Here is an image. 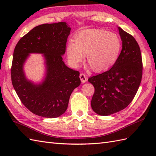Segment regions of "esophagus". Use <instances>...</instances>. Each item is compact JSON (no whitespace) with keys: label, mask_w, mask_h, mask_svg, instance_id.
I'll return each instance as SVG.
<instances>
[{"label":"esophagus","mask_w":156,"mask_h":156,"mask_svg":"<svg viewBox=\"0 0 156 156\" xmlns=\"http://www.w3.org/2000/svg\"><path fill=\"white\" fill-rule=\"evenodd\" d=\"M80 80L82 82V83H85V82L87 81V76H86L84 74H83V73H82V74H80Z\"/></svg>","instance_id":"obj_1"}]
</instances>
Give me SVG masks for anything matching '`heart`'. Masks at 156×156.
I'll list each match as a JSON object with an SVG mask.
<instances>
[{
	"mask_svg": "<svg viewBox=\"0 0 156 156\" xmlns=\"http://www.w3.org/2000/svg\"><path fill=\"white\" fill-rule=\"evenodd\" d=\"M121 49V39L116 34L99 29H87L76 34L74 43L69 42L66 46V54L75 67L80 65L86 55L91 69L101 72L115 64Z\"/></svg>",
	"mask_w": 156,
	"mask_h": 156,
	"instance_id": "1",
	"label": "heart"
}]
</instances>
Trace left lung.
<instances>
[{
  "label": "left lung",
  "mask_w": 156,
  "mask_h": 156,
  "mask_svg": "<svg viewBox=\"0 0 156 156\" xmlns=\"http://www.w3.org/2000/svg\"><path fill=\"white\" fill-rule=\"evenodd\" d=\"M122 50L112 68L92 76L94 86L91 107L96 113L108 116L122 111L133 101L140 87L143 64L140 46L133 36L118 27Z\"/></svg>",
  "instance_id": "left-lung-1"
}]
</instances>
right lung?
I'll list each match as a JSON object with an SVG mask.
<instances>
[{
    "label": "right lung",
    "mask_w": 156,
    "mask_h": 156,
    "mask_svg": "<svg viewBox=\"0 0 156 156\" xmlns=\"http://www.w3.org/2000/svg\"><path fill=\"white\" fill-rule=\"evenodd\" d=\"M71 28L65 22L34 27L16 45L11 67L15 90L25 107L33 113L56 118L66 112L73 90L80 84V73L63 61ZM30 53L43 54L46 74L40 83L26 77L24 64Z\"/></svg>",
    "instance_id": "1"
}]
</instances>
